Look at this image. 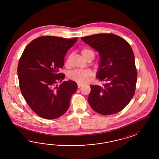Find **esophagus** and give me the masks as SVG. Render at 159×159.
Masks as SVG:
<instances>
[{
    "mask_svg": "<svg viewBox=\"0 0 159 159\" xmlns=\"http://www.w3.org/2000/svg\"><path fill=\"white\" fill-rule=\"evenodd\" d=\"M82 84H80V83H78V84H77V87H78V88H80V87H82Z\"/></svg>",
    "mask_w": 159,
    "mask_h": 159,
    "instance_id": "34e87169",
    "label": "esophagus"
}]
</instances>
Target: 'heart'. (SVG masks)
<instances>
[{
    "label": "heart",
    "mask_w": 159,
    "mask_h": 159,
    "mask_svg": "<svg viewBox=\"0 0 159 159\" xmlns=\"http://www.w3.org/2000/svg\"><path fill=\"white\" fill-rule=\"evenodd\" d=\"M83 57L87 60L90 57L94 58V52L90 48H83L81 51ZM70 57L66 61V65L69 63ZM93 76V72L90 70H75L72 72L70 73L68 75V77L75 82L79 83H86L90 80Z\"/></svg>",
    "instance_id": "heart-1"
}]
</instances>
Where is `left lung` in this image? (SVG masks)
I'll return each mask as SVG.
<instances>
[{
    "instance_id": "left-lung-1",
    "label": "left lung",
    "mask_w": 159,
    "mask_h": 159,
    "mask_svg": "<svg viewBox=\"0 0 159 159\" xmlns=\"http://www.w3.org/2000/svg\"><path fill=\"white\" fill-rule=\"evenodd\" d=\"M100 56L96 76L102 86L92 85L88 101L94 111L111 115L122 110L135 94L137 70L129 43L113 34H98L81 38Z\"/></svg>"
}]
</instances>
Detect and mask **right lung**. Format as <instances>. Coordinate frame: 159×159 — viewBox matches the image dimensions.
Instances as JSON below:
<instances>
[{
    "mask_svg": "<svg viewBox=\"0 0 159 159\" xmlns=\"http://www.w3.org/2000/svg\"><path fill=\"white\" fill-rule=\"evenodd\" d=\"M77 38L43 36L27 45L20 59L17 74L21 94L31 109L47 120L58 118L67 111L77 83L63 82L59 70L64 65L67 50Z\"/></svg>",
    "mask_w": 159,
    "mask_h": 159,
    "instance_id": "obj_1",
    "label": "right lung"
}]
</instances>
